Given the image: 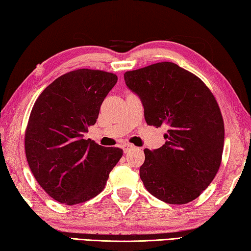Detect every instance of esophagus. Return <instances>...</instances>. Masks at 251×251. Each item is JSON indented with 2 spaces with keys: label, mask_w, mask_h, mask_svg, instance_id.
<instances>
[{
  "label": "esophagus",
  "mask_w": 251,
  "mask_h": 251,
  "mask_svg": "<svg viewBox=\"0 0 251 251\" xmlns=\"http://www.w3.org/2000/svg\"><path fill=\"white\" fill-rule=\"evenodd\" d=\"M122 149H123V151H125V153H128L129 151L133 150L134 146H133V144H130V143H125L122 146Z\"/></svg>",
  "instance_id": "34e87169"
}]
</instances>
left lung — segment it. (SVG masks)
I'll list each match as a JSON object with an SVG mask.
<instances>
[{
	"mask_svg": "<svg viewBox=\"0 0 251 251\" xmlns=\"http://www.w3.org/2000/svg\"><path fill=\"white\" fill-rule=\"evenodd\" d=\"M125 80L141 99L148 125L168 128L163 146L144 149V186L168 204L190 203L208 187L222 163L225 129L213 92L170 61L126 72Z\"/></svg>",
	"mask_w": 251,
	"mask_h": 251,
	"instance_id": "8db88e82",
	"label": "left lung"
}]
</instances>
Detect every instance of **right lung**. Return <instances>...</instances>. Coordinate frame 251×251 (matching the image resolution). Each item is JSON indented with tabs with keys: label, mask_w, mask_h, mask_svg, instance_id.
<instances>
[{
	"label": "right lung",
	"mask_w": 251,
	"mask_h": 251,
	"mask_svg": "<svg viewBox=\"0 0 251 251\" xmlns=\"http://www.w3.org/2000/svg\"><path fill=\"white\" fill-rule=\"evenodd\" d=\"M117 80L103 70H73L35 101L25 130L26 159L41 187L61 204H81L98 195L121 159L122 149L83 139Z\"/></svg>",
	"instance_id": "1"
}]
</instances>
